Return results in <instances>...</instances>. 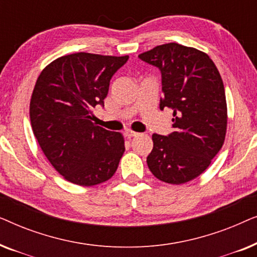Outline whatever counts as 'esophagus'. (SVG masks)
Wrapping results in <instances>:
<instances>
[{
    "label": "esophagus",
    "mask_w": 257,
    "mask_h": 257,
    "mask_svg": "<svg viewBox=\"0 0 257 257\" xmlns=\"http://www.w3.org/2000/svg\"><path fill=\"white\" fill-rule=\"evenodd\" d=\"M124 135H125L126 137H127V138H132V137H138L139 133L132 131V130H126Z\"/></svg>",
    "instance_id": "obj_1"
}]
</instances>
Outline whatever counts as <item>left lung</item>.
<instances>
[{"label":"left lung","instance_id":"1","mask_svg":"<svg viewBox=\"0 0 257 257\" xmlns=\"http://www.w3.org/2000/svg\"><path fill=\"white\" fill-rule=\"evenodd\" d=\"M139 58L160 69V110H173V132L166 137L154 133L147 165L159 180L185 184L208 168L226 139L222 78L206 52L178 43L158 45Z\"/></svg>","mask_w":257,"mask_h":257}]
</instances>
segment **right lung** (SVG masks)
Wrapping results in <instances>:
<instances>
[{"label":"right lung","mask_w":257,"mask_h":257,"mask_svg":"<svg viewBox=\"0 0 257 257\" xmlns=\"http://www.w3.org/2000/svg\"><path fill=\"white\" fill-rule=\"evenodd\" d=\"M128 56L76 52L42 70L30 99L31 127L44 156L65 180L79 186L107 181L125 151L120 132L92 122L110 79Z\"/></svg>","instance_id":"1"}]
</instances>
